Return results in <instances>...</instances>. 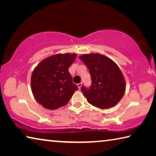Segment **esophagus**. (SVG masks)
Returning a JSON list of instances; mask_svg holds the SVG:
<instances>
[{"mask_svg":"<svg viewBox=\"0 0 156 156\" xmlns=\"http://www.w3.org/2000/svg\"><path fill=\"white\" fill-rule=\"evenodd\" d=\"M77 86H78V89H80V88H81V87H82V83H78V84H77Z\"/></svg>","mask_w":156,"mask_h":156,"instance_id":"1","label":"esophagus"}]
</instances>
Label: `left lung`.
<instances>
[{
  "instance_id": "1",
  "label": "left lung",
  "mask_w": 156,
  "mask_h": 156,
  "mask_svg": "<svg viewBox=\"0 0 156 156\" xmlns=\"http://www.w3.org/2000/svg\"><path fill=\"white\" fill-rule=\"evenodd\" d=\"M80 59L91 75L90 87H81L89 103L102 109L114 107L126 89L125 78L118 66L109 58L99 54H83Z\"/></svg>"
}]
</instances>
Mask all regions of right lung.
Wrapping results in <instances>:
<instances>
[{
	"label": "right lung",
	"mask_w": 156,
	"mask_h": 156,
	"mask_svg": "<svg viewBox=\"0 0 156 156\" xmlns=\"http://www.w3.org/2000/svg\"><path fill=\"white\" fill-rule=\"evenodd\" d=\"M76 54H58L44 59L34 69L31 78V91L39 104L47 109H56L68 103L78 89L68 69Z\"/></svg>",
	"instance_id": "add662e5"
}]
</instances>
